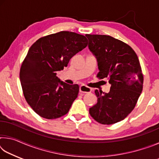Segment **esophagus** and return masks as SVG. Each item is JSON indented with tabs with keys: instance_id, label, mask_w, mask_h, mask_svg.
I'll return each mask as SVG.
<instances>
[{
	"instance_id": "obj_1",
	"label": "esophagus",
	"mask_w": 159,
	"mask_h": 159,
	"mask_svg": "<svg viewBox=\"0 0 159 159\" xmlns=\"http://www.w3.org/2000/svg\"><path fill=\"white\" fill-rule=\"evenodd\" d=\"M80 93H89L92 91V89L88 87L85 85H81L80 86Z\"/></svg>"
}]
</instances>
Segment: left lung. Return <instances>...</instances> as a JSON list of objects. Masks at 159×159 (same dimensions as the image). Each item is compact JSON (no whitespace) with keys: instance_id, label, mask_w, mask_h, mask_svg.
I'll return each mask as SVG.
<instances>
[{"instance_id":"1","label":"left lung","mask_w":159,"mask_h":159,"mask_svg":"<svg viewBox=\"0 0 159 159\" xmlns=\"http://www.w3.org/2000/svg\"><path fill=\"white\" fill-rule=\"evenodd\" d=\"M88 48L98 60L99 79H107L110 91H95L98 103L89 109L91 116L104 125L124 119L135 107L144 78L138 55L130 45L107 35L86 34Z\"/></svg>"}]
</instances>
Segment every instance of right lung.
I'll use <instances>...</instances> for the list:
<instances>
[{"mask_svg":"<svg viewBox=\"0 0 159 159\" xmlns=\"http://www.w3.org/2000/svg\"><path fill=\"white\" fill-rule=\"evenodd\" d=\"M87 45L85 36L60 31L41 38L29 48L20 79L26 102L40 116L55 119L69 112L79 86L61 81L56 72L67 66L70 59Z\"/></svg>","mask_w":159,"mask_h":159,"instance_id":"obj_1","label":"right lung"}]
</instances>
